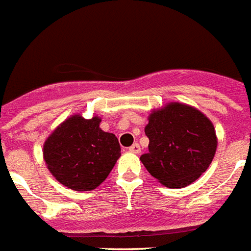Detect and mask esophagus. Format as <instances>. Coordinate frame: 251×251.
<instances>
[{
	"label": "esophagus",
	"instance_id": "obj_1",
	"mask_svg": "<svg viewBox=\"0 0 251 251\" xmlns=\"http://www.w3.org/2000/svg\"><path fill=\"white\" fill-rule=\"evenodd\" d=\"M129 151H131V153H135V154L141 153V146L138 145V144H133V145L129 148Z\"/></svg>",
	"mask_w": 251,
	"mask_h": 251
}]
</instances>
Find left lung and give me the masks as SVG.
Instances as JSON below:
<instances>
[{"label": "left lung", "mask_w": 251, "mask_h": 251, "mask_svg": "<svg viewBox=\"0 0 251 251\" xmlns=\"http://www.w3.org/2000/svg\"><path fill=\"white\" fill-rule=\"evenodd\" d=\"M145 133L149 153L140 159L168 188L196 181L212 162L218 145L211 122L197 109L177 102L150 114Z\"/></svg>", "instance_id": "8db88e82"}]
</instances>
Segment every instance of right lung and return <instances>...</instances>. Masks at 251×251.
<instances>
[{"instance_id":"obj_1","label":"right lung","mask_w":251,"mask_h":251,"mask_svg":"<svg viewBox=\"0 0 251 251\" xmlns=\"http://www.w3.org/2000/svg\"><path fill=\"white\" fill-rule=\"evenodd\" d=\"M101 119L74 115L44 144V159L51 175L72 190H92L109 176L120 157L115 135L100 128Z\"/></svg>"}]
</instances>
